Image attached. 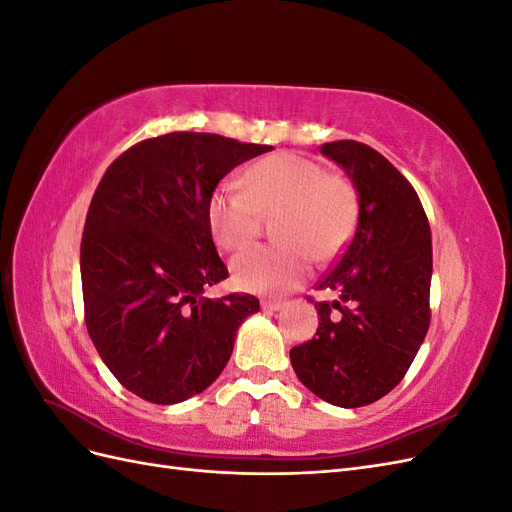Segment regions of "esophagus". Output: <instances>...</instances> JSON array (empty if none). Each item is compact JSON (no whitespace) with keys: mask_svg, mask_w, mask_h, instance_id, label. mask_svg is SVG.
Segmentation results:
<instances>
[{"mask_svg":"<svg viewBox=\"0 0 512 512\" xmlns=\"http://www.w3.org/2000/svg\"><path fill=\"white\" fill-rule=\"evenodd\" d=\"M284 305L286 303L280 301V299H265V301H262V309H265V312H280Z\"/></svg>","mask_w":512,"mask_h":512,"instance_id":"1","label":"esophagus"}]
</instances>
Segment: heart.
<instances>
[{"label":"heart","instance_id":"b5f03b06","mask_svg":"<svg viewBox=\"0 0 512 512\" xmlns=\"http://www.w3.org/2000/svg\"><path fill=\"white\" fill-rule=\"evenodd\" d=\"M356 192L322 164L277 153L258 162L241 185H220L207 205L213 241L237 252L260 230L262 215L275 220V245H254L230 262L232 280L247 292H286L309 273L312 256L333 258L346 245L356 222Z\"/></svg>","mask_w":512,"mask_h":512}]
</instances>
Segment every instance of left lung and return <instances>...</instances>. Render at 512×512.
Segmentation results:
<instances>
[{
    "instance_id": "1",
    "label": "left lung",
    "mask_w": 512,
    "mask_h": 512,
    "mask_svg": "<svg viewBox=\"0 0 512 512\" xmlns=\"http://www.w3.org/2000/svg\"><path fill=\"white\" fill-rule=\"evenodd\" d=\"M320 153L359 198L354 237L318 288V331L290 350L294 374L339 408L374 404L406 376L429 329L431 228L410 181L376 149L324 143Z\"/></svg>"
}]
</instances>
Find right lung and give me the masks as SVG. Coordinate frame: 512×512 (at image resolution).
Returning <instances> with one entry per match:
<instances>
[{"instance_id":"obj_1","label":"right lung","mask_w":512,"mask_h":512,"mask_svg":"<svg viewBox=\"0 0 512 512\" xmlns=\"http://www.w3.org/2000/svg\"><path fill=\"white\" fill-rule=\"evenodd\" d=\"M273 147L170 132L108 166L81 241L85 322L104 365L151 404L203 393L226 367L252 294L203 297L226 280L207 205L232 168Z\"/></svg>"}]
</instances>
